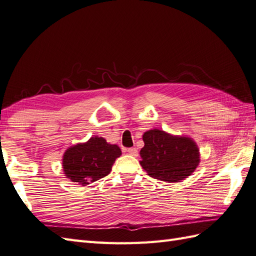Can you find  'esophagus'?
<instances>
[{
	"label": "esophagus",
	"instance_id": "34e87169",
	"mask_svg": "<svg viewBox=\"0 0 256 256\" xmlns=\"http://www.w3.org/2000/svg\"><path fill=\"white\" fill-rule=\"evenodd\" d=\"M126 152H128V154L133 156H138V152H137V149H136V148H134V147H132V148H128V149H126Z\"/></svg>",
	"mask_w": 256,
	"mask_h": 256
}]
</instances>
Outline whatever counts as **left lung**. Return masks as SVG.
<instances>
[{
  "mask_svg": "<svg viewBox=\"0 0 256 256\" xmlns=\"http://www.w3.org/2000/svg\"><path fill=\"white\" fill-rule=\"evenodd\" d=\"M140 166L152 178L176 182L192 175L200 161L199 149L189 137L150 130L142 135Z\"/></svg>",
  "mask_w": 256,
  "mask_h": 256,
  "instance_id": "obj_1",
  "label": "left lung"
}]
</instances>
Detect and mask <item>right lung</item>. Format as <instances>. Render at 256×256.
<instances>
[{
    "label": "right lung",
    "instance_id": "right-lung-1",
    "mask_svg": "<svg viewBox=\"0 0 256 256\" xmlns=\"http://www.w3.org/2000/svg\"><path fill=\"white\" fill-rule=\"evenodd\" d=\"M120 156L121 149L116 145H110L102 137L95 136L67 149L62 168L67 178L85 186L107 176Z\"/></svg>",
    "mask_w": 256,
    "mask_h": 256
}]
</instances>
